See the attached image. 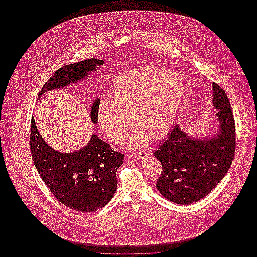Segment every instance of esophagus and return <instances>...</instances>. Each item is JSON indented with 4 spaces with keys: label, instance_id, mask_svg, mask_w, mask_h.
I'll list each match as a JSON object with an SVG mask.
<instances>
[{
    "label": "esophagus",
    "instance_id": "34e87169",
    "mask_svg": "<svg viewBox=\"0 0 257 257\" xmlns=\"http://www.w3.org/2000/svg\"><path fill=\"white\" fill-rule=\"evenodd\" d=\"M148 155V153L146 151H139L137 153H134L133 155H131V157H134L136 159H145Z\"/></svg>",
    "mask_w": 257,
    "mask_h": 257
}]
</instances>
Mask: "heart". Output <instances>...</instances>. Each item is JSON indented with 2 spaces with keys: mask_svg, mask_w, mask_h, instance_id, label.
Segmentation results:
<instances>
[{
  "mask_svg": "<svg viewBox=\"0 0 257 257\" xmlns=\"http://www.w3.org/2000/svg\"><path fill=\"white\" fill-rule=\"evenodd\" d=\"M185 86L176 72L155 66L144 67L120 77L111 86L110 98L97 106L98 124L113 144L121 143L133 119L139 128L128 144H143L148 136L160 139L174 122L183 101Z\"/></svg>",
  "mask_w": 257,
  "mask_h": 257,
  "instance_id": "b5f03b06",
  "label": "heart"
}]
</instances>
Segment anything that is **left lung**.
I'll return each instance as SVG.
<instances>
[{"instance_id":"obj_1","label":"left lung","mask_w":257,"mask_h":257,"mask_svg":"<svg viewBox=\"0 0 257 257\" xmlns=\"http://www.w3.org/2000/svg\"><path fill=\"white\" fill-rule=\"evenodd\" d=\"M212 86L218 133L211 138H193L176 124L153 153L163 168L156 188L177 204H192L207 196L234 159L236 132L231 105L218 84Z\"/></svg>"}]
</instances>
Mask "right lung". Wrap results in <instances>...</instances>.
Here are the masks:
<instances>
[{"label": "right lung", "mask_w": 257, "mask_h": 257, "mask_svg": "<svg viewBox=\"0 0 257 257\" xmlns=\"http://www.w3.org/2000/svg\"><path fill=\"white\" fill-rule=\"evenodd\" d=\"M104 61L88 59L64 65L42 86L44 92L60 89L86 79L96 71ZM95 99L90 118L97 124ZM30 148L37 172L51 193L62 204L79 212H95L104 207L114 196L117 187L116 171L123 164L124 154L112 150L108 143L92 134L87 146L71 153H62L50 147L37 130L32 117Z\"/></svg>", "instance_id": "add662e5"}]
</instances>
